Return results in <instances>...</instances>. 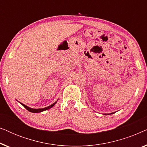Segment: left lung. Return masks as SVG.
<instances>
[{
	"label": "left lung",
	"mask_w": 147,
	"mask_h": 147,
	"mask_svg": "<svg viewBox=\"0 0 147 147\" xmlns=\"http://www.w3.org/2000/svg\"><path fill=\"white\" fill-rule=\"evenodd\" d=\"M114 113H115V112H112V113H110V114H104V115H109V114H112Z\"/></svg>",
	"instance_id": "left-lung-1"
}]
</instances>
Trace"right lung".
Instances as JSON below:
<instances>
[{
  "label": "right lung",
  "mask_w": 147,
  "mask_h": 147,
  "mask_svg": "<svg viewBox=\"0 0 147 147\" xmlns=\"http://www.w3.org/2000/svg\"><path fill=\"white\" fill-rule=\"evenodd\" d=\"M18 102H19V101H18ZM57 100L55 102H54L53 104H51V105L47 106V107H45V108H38V109H35V108H30V107H29V106H26L25 104L21 103V102H19L21 104V105H23L24 107H25L26 109L28 110V111H29V112H33V113H39V112H43V111H45V110H47L48 109H49V108H52L54 105H55L56 103H57Z\"/></svg>",
  "instance_id": "1"
}]
</instances>
